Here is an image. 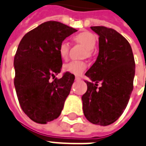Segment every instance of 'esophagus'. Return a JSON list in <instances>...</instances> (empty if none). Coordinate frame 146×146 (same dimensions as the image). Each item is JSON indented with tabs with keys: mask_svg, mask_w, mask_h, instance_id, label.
Masks as SVG:
<instances>
[{
	"mask_svg": "<svg viewBox=\"0 0 146 146\" xmlns=\"http://www.w3.org/2000/svg\"><path fill=\"white\" fill-rule=\"evenodd\" d=\"M75 80H76V81H80V80H81V78L78 76H76L75 77Z\"/></svg>",
	"mask_w": 146,
	"mask_h": 146,
	"instance_id": "esophagus-1",
	"label": "esophagus"
}]
</instances>
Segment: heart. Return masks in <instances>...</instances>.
Returning a JSON list of instances; mask_svg holds the SVG:
<instances>
[{
  "instance_id": "obj_1",
  "label": "heart",
  "mask_w": 146,
  "mask_h": 146,
  "mask_svg": "<svg viewBox=\"0 0 146 146\" xmlns=\"http://www.w3.org/2000/svg\"><path fill=\"white\" fill-rule=\"evenodd\" d=\"M74 40L78 43L83 45L87 48L88 55H91L92 51L95 48L97 38L93 33L90 32H84L77 35ZM58 53L62 59H67L69 53V45L66 41L61 42L58 46ZM87 68L85 62L82 61H72L65 65L64 69L65 72H69L75 75H81Z\"/></svg>"
}]
</instances>
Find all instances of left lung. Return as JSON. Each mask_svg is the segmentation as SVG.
Listing matches in <instances>:
<instances>
[{
  "label": "left lung",
  "mask_w": 146,
  "mask_h": 146,
  "mask_svg": "<svg viewBox=\"0 0 146 146\" xmlns=\"http://www.w3.org/2000/svg\"><path fill=\"white\" fill-rule=\"evenodd\" d=\"M99 36V53L86 72L91 81L82 96L84 116L89 122L108 126L118 119L128 104L133 89L135 61L130 44L116 30L91 27ZM102 87L97 88V83Z\"/></svg>",
  "instance_id": "1"
}]
</instances>
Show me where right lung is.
Here are the masks:
<instances>
[{"mask_svg":"<svg viewBox=\"0 0 146 146\" xmlns=\"http://www.w3.org/2000/svg\"><path fill=\"white\" fill-rule=\"evenodd\" d=\"M77 31L48 21L27 33L18 46L13 61L16 92L23 112L37 123L52 121L62 113L74 75L65 72L62 78H55L62 66L58 46Z\"/></svg>","mask_w":146,"mask_h":146,"instance_id":"add662e5","label":"right lung"}]
</instances>
